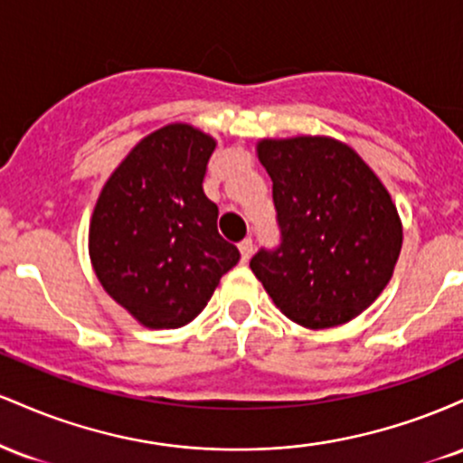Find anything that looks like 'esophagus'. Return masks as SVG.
<instances>
[{
	"label": "esophagus",
	"instance_id": "34e87169",
	"mask_svg": "<svg viewBox=\"0 0 463 463\" xmlns=\"http://www.w3.org/2000/svg\"><path fill=\"white\" fill-rule=\"evenodd\" d=\"M239 252H241V261L248 263L250 257H252V252H254V241H252V239H243V241L239 243Z\"/></svg>",
	"mask_w": 463,
	"mask_h": 463
}]
</instances>
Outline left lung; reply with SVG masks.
<instances>
[{
	"label": "left lung",
	"instance_id": "8db88e82",
	"mask_svg": "<svg viewBox=\"0 0 463 463\" xmlns=\"http://www.w3.org/2000/svg\"><path fill=\"white\" fill-rule=\"evenodd\" d=\"M279 248L250 261L274 305L307 328L350 322L390 283L402 226L390 194L364 158L328 137L263 139Z\"/></svg>",
	"mask_w": 463,
	"mask_h": 463
}]
</instances>
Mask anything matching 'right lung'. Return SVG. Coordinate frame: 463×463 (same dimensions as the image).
<instances>
[{
    "label": "right lung",
    "mask_w": 463,
    "mask_h": 463,
    "mask_svg": "<svg viewBox=\"0 0 463 463\" xmlns=\"http://www.w3.org/2000/svg\"><path fill=\"white\" fill-rule=\"evenodd\" d=\"M213 150V137L194 126H165L132 147L93 209L95 274L147 328H178L198 317L239 261L202 189Z\"/></svg>",
    "instance_id": "obj_1"
}]
</instances>
